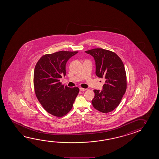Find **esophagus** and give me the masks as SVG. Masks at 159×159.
<instances>
[{"instance_id":"obj_1","label":"esophagus","mask_w":159,"mask_h":159,"mask_svg":"<svg viewBox=\"0 0 159 159\" xmlns=\"http://www.w3.org/2000/svg\"><path fill=\"white\" fill-rule=\"evenodd\" d=\"M80 90L81 91H86V89H83V88H80Z\"/></svg>"}]
</instances>
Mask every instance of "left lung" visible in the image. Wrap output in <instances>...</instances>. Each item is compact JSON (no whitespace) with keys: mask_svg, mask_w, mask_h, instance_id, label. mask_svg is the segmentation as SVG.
<instances>
[{"mask_svg":"<svg viewBox=\"0 0 159 159\" xmlns=\"http://www.w3.org/2000/svg\"><path fill=\"white\" fill-rule=\"evenodd\" d=\"M85 52L94 58L96 75L105 80L103 89L93 90L92 105L101 112H110L119 106L126 90L124 63L116 53L108 50L95 48Z\"/></svg>","mask_w":159,"mask_h":159,"instance_id":"1","label":"left lung"}]
</instances>
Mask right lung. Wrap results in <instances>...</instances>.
Here are the masks:
<instances>
[{"label":"right lung","instance_id":"obj_1","mask_svg":"<svg viewBox=\"0 0 159 159\" xmlns=\"http://www.w3.org/2000/svg\"><path fill=\"white\" fill-rule=\"evenodd\" d=\"M78 52L59 51L44 55L35 65L34 87L39 102L47 112L62 117L72 109L80 89L70 88L60 82L66 74V65Z\"/></svg>","mask_w":159,"mask_h":159}]
</instances>
